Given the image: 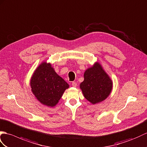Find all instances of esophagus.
I'll use <instances>...</instances> for the list:
<instances>
[{"label": "esophagus", "instance_id": "34e87169", "mask_svg": "<svg viewBox=\"0 0 147 147\" xmlns=\"http://www.w3.org/2000/svg\"><path fill=\"white\" fill-rule=\"evenodd\" d=\"M71 86H72L73 87H76L77 86V83L76 82H73L72 83H71Z\"/></svg>", "mask_w": 147, "mask_h": 147}]
</instances>
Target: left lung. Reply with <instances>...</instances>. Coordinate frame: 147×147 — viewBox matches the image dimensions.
Here are the masks:
<instances>
[{
	"label": "left lung",
	"instance_id": "left-lung-1",
	"mask_svg": "<svg viewBox=\"0 0 147 147\" xmlns=\"http://www.w3.org/2000/svg\"><path fill=\"white\" fill-rule=\"evenodd\" d=\"M112 87L111 80L99 63L85 71L84 80L80 85L84 97L94 104L106 99Z\"/></svg>",
	"mask_w": 147,
	"mask_h": 147
}]
</instances>
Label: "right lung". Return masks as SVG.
Segmentation results:
<instances>
[{"label":"right lung","instance_id":"obj_1","mask_svg":"<svg viewBox=\"0 0 147 147\" xmlns=\"http://www.w3.org/2000/svg\"><path fill=\"white\" fill-rule=\"evenodd\" d=\"M32 93L40 102L53 107L58 103L68 84L55 72L50 63H42L31 78Z\"/></svg>","mask_w":147,"mask_h":147}]
</instances>
